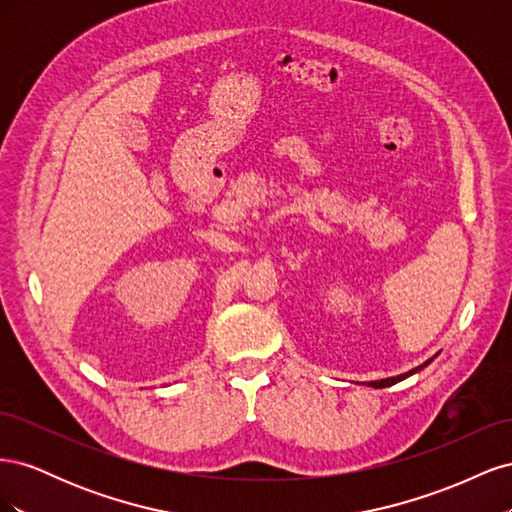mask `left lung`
I'll return each instance as SVG.
<instances>
[{
    "label": "left lung",
    "instance_id": "1",
    "mask_svg": "<svg viewBox=\"0 0 512 512\" xmlns=\"http://www.w3.org/2000/svg\"><path fill=\"white\" fill-rule=\"evenodd\" d=\"M429 363H431V359H429V361H425L423 365H418V367H414V369L406 371V374L395 376V378H386V380H376V382H369V386H374V389H384V386H391V384H395V382H401V380H404V378H408V376L416 374V371H421V369H423V367H427Z\"/></svg>",
    "mask_w": 512,
    "mask_h": 512
}]
</instances>
